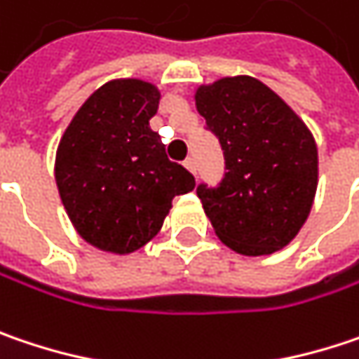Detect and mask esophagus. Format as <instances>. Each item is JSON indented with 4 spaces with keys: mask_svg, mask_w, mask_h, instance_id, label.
Listing matches in <instances>:
<instances>
[{
    "mask_svg": "<svg viewBox=\"0 0 359 359\" xmlns=\"http://www.w3.org/2000/svg\"><path fill=\"white\" fill-rule=\"evenodd\" d=\"M184 165L188 167V169H190V171H192L194 175H196V161H194V157H188V159H186V161H184Z\"/></svg>",
    "mask_w": 359,
    "mask_h": 359,
    "instance_id": "1",
    "label": "esophagus"
}]
</instances>
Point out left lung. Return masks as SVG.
I'll list each match as a JSON object with an SVG mask.
<instances>
[{
    "label": "left lung",
    "instance_id": "1",
    "mask_svg": "<svg viewBox=\"0 0 359 359\" xmlns=\"http://www.w3.org/2000/svg\"><path fill=\"white\" fill-rule=\"evenodd\" d=\"M196 108L224 155L222 180L196 188L220 241L243 255L286 247L317 192L313 135L280 95L247 75L200 88Z\"/></svg>",
    "mask_w": 359,
    "mask_h": 359
}]
</instances>
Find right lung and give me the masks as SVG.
Masks as SVG:
<instances>
[{"mask_svg": "<svg viewBox=\"0 0 359 359\" xmlns=\"http://www.w3.org/2000/svg\"><path fill=\"white\" fill-rule=\"evenodd\" d=\"M157 108L151 83L110 81L88 97L59 144L55 177L65 210L77 233L104 251L130 253L151 241L171 200L196 186L149 126Z\"/></svg>", "mask_w": 359, "mask_h": 359, "instance_id": "1", "label": "right lung"}]
</instances>
